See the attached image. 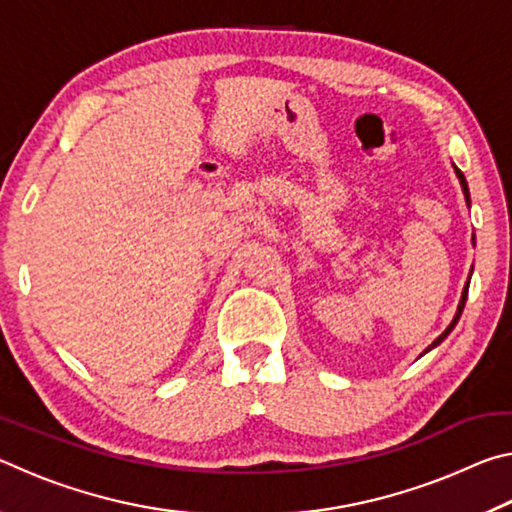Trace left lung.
<instances>
[{
	"mask_svg": "<svg viewBox=\"0 0 512 512\" xmlns=\"http://www.w3.org/2000/svg\"><path fill=\"white\" fill-rule=\"evenodd\" d=\"M456 176H458V180H461V187H463L465 201H467V203H470V192H467V183H465V176H463V173H461V171H458V169H456ZM467 287H470V280H467V284H465V289H463V296H461V302H458V311H456V316H454V320H452V323H449V327L445 329V332H443V334H440V336H438V339H436V341H433V343L429 345V348H427V352H429L431 348H436V345H438L440 341H443V339H445V336H447L449 332H452V329H454V325L458 323V318H461V314H463L465 300H467Z\"/></svg>",
	"mask_w": 512,
	"mask_h": 512,
	"instance_id": "8db88e82",
	"label": "left lung"
}]
</instances>
